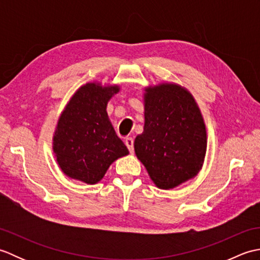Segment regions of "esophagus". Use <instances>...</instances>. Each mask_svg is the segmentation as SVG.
I'll list each match as a JSON object with an SVG mask.
<instances>
[{
    "mask_svg": "<svg viewBox=\"0 0 260 260\" xmlns=\"http://www.w3.org/2000/svg\"><path fill=\"white\" fill-rule=\"evenodd\" d=\"M125 145L127 146V148H128V151L131 153H133V151H134V140L132 139V137H127V139L125 140Z\"/></svg>",
    "mask_w": 260,
    "mask_h": 260,
    "instance_id": "obj_1",
    "label": "esophagus"
}]
</instances>
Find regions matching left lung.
<instances>
[{"instance_id": "left-lung-1", "label": "left lung", "mask_w": 260, "mask_h": 260, "mask_svg": "<svg viewBox=\"0 0 260 260\" xmlns=\"http://www.w3.org/2000/svg\"><path fill=\"white\" fill-rule=\"evenodd\" d=\"M144 131L134 141L137 158L158 189L171 190L200 172L207 129L192 93L175 82L144 88Z\"/></svg>"}]
</instances>
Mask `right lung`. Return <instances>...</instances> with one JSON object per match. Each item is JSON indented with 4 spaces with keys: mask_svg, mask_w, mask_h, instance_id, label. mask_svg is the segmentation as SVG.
I'll list each match as a JSON object with an SVG mask.
<instances>
[{
    "mask_svg": "<svg viewBox=\"0 0 260 260\" xmlns=\"http://www.w3.org/2000/svg\"><path fill=\"white\" fill-rule=\"evenodd\" d=\"M119 90V85L87 82L76 90L60 114L52 150L68 178L96 184L116 159L128 155L107 114L108 102Z\"/></svg>",
    "mask_w": 260,
    "mask_h": 260,
    "instance_id": "add662e5",
    "label": "right lung"
}]
</instances>
